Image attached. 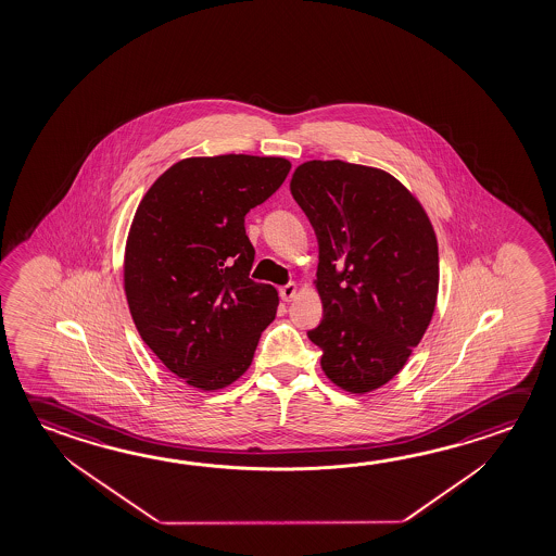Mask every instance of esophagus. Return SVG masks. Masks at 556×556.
Segmentation results:
<instances>
[{
	"label": "esophagus",
	"instance_id": "34e87169",
	"mask_svg": "<svg viewBox=\"0 0 556 556\" xmlns=\"http://www.w3.org/2000/svg\"><path fill=\"white\" fill-rule=\"evenodd\" d=\"M279 294H281L282 301H292V299L299 294V287H296V282H287V285H282L281 289H279Z\"/></svg>",
	"mask_w": 556,
	"mask_h": 556
}]
</instances>
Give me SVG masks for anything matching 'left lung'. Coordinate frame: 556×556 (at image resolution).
I'll return each instance as SVG.
<instances>
[{
    "instance_id": "8db88e82",
    "label": "left lung",
    "mask_w": 556,
    "mask_h": 556,
    "mask_svg": "<svg viewBox=\"0 0 556 556\" xmlns=\"http://www.w3.org/2000/svg\"><path fill=\"white\" fill-rule=\"evenodd\" d=\"M291 193L318 238L324 318L309 341L331 382L372 392L405 366L434 314V228L417 198L372 166L308 161Z\"/></svg>"
}]
</instances>
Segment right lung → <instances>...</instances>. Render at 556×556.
<instances>
[{
	"mask_svg": "<svg viewBox=\"0 0 556 556\" xmlns=\"http://www.w3.org/2000/svg\"><path fill=\"white\" fill-rule=\"evenodd\" d=\"M281 156H191L149 188L129 228L124 289L137 331L170 372L223 390L252 365L279 296L250 279L244 217L271 198Z\"/></svg>",
	"mask_w": 556,
	"mask_h": 556,
	"instance_id": "add662e5",
	"label": "right lung"
}]
</instances>
